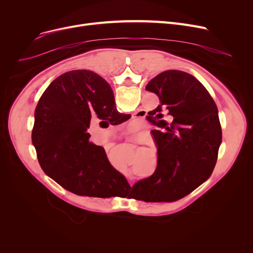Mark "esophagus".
<instances>
[{
	"instance_id": "esophagus-1",
	"label": "esophagus",
	"mask_w": 253,
	"mask_h": 253,
	"mask_svg": "<svg viewBox=\"0 0 253 253\" xmlns=\"http://www.w3.org/2000/svg\"><path fill=\"white\" fill-rule=\"evenodd\" d=\"M142 116L141 115H139V113H135L134 114V120H135V121L136 122H138V123H140L141 121H142Z\"/></svg>"
}]
</instances>
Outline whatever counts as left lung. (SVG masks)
<instances>
[{
    "instance_id": "8db88e82",
    "label": "left lung",
    "mask_w": 253,
    "mask_h": 253,
    "mask_svg": "<svg viewBox=\"0 0 253 253\" xmlns=\"http://www.w3.org/2000/svg\"><path fill=\"white\" fill-rule=\"evenodd\" d=\"M160 99L153 111L152 130L158 147L154 174L134 184L141 200L174 202L196 190L213 171L221 143L217 106L200 81L169 70L145 87ZM172 117L168 124L164 115Z\"/></svg>"
}]
</instances>
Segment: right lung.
<instances>
[{"label": "right lung", "mask_w": 253, "mask_h": 253, "mask_svg": "<svg viewBox=\"0 0 253 253\" xmlns=\"http://www.w3.org/2000/svg\"><path fill=\"white\" fill-rule=\"evenodd\" d=\"M129 118L117 111L113 90L97 74L78 70L59 76L35 111L32 141L40 165L49 177L79 196L110 198L118 187L129 189L87 131L97 120L118 125Z\"/></svg>", "instance_id": "obj_1"}]
</instances>
